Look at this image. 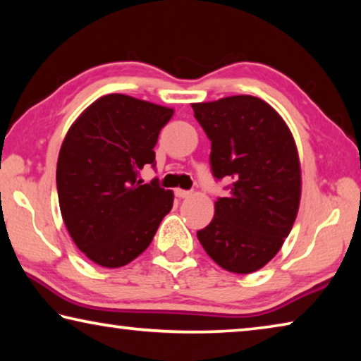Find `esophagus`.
I'll return each mask as SVG.
<instances>
[{
	"instance_id": "1",
	"label": "esophagus",
	"mask_w": 361,
	"mask_h": 361,
	"mask_svg": "<svg viewBox=\"0 0 361 361\" xmlns=\"http://www.w3.org/2000/svg\"><path fill=\"white\" fill-rule=\"evenodd\" d=\"M175 195L176 197H180V199H185V197H189V195H191V191H186V189H175Z\"/></svg>"
}]
</instances>
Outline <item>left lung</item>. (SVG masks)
<instances>
[{"label":"left lung","mask_w":361,"mask_h":361,"mask_svg":"<svg viewBox=\"0 0 361 361\" xmlns=\"http://www.w3.org/2000/svg\"><path fill=\"white\" fill-rule=\"evenodd\" d=\"M191 106L212 142L213 176L232 181L197 239L218 266L252 274L279 253L298 215L301 166L295 138L282 116L258 97Z\"/></svg>","instance_id":"left-lung-1"}]
</instances>
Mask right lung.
<instances>
[{
    "label": "right lung",
    "instance_id": "1",
    "mask_svg": "<svg viewBox=\"0 0 361 361\" xmlns=\"http://www.w3.org/2000/svg\"><path fill=\"white\" fill-rule=\"evenodd\" d=\"M173 109L124 94L100 97L73 122L57 161V191L73 242L102 267H121L142 255L173 192L138 180L154 166L159 132Z\"/></svg>",
    "mask_w": 361,
    "mask_h": 361
}]
</instances>
